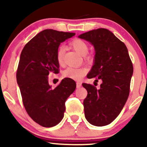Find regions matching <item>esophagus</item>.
Instances as JSON below:
<instances>
[{
	"label": "esophagus",
	"mask_w": 147,
	"mask_h": 147,
	"mask_svg": "<svg viewBox=\"0 0 147 147\" xmlns=\"http://www.w3.org/2000/svg\"><path fill=\"white\" fill-rule=\"evenodd\" d=\"M82 86V83L79 82H77V88H80Z\"/></svg>",
	"instance_id": "34e87169"
}]
</instances>
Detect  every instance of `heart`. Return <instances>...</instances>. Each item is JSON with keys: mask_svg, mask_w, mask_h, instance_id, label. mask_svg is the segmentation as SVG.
Returning <instances> with one entry per match:
<instances>
[{"mask_svg": "<svg viewBox=\"0 0 147 147\" xmlns=\"http://www.w3.org/2000/svg\"><path fill=\"white\" fill-rule=\"evenodd\" d=\"M70 45L73 48L76 52L82 56H85L88 52V45L85 41L80 38H75L70 42ZM65 47L61 45L59 47L57 52V59L59 65H63V57L65 53ZM87 73V69L84 67L82 68H75V67H69L65 69L63 72V75L67 78L79 80L85 76Z\"/></svg>", "mask_w": 147, "mask_h": 147, "instance_id": "heart-1", "label": "heart"}]
</instances>
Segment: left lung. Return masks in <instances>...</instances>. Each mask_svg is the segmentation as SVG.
Instances as JSON below:
<instances>
[{"label": "left lung", "instance_id": "left-lung-1", "mask_svg": "<svg viewBox=\"0 0 147 147\" xmlns=\"http://www.w3.org/2000/svg\"><path fill=\"white\" fill-rule=\"evenodd\" d=\"M79 38L92 43L95 50L94 65L87 77L102 82L99 89L82 84L88 92L84 100L86 119L92 125H108L119 115L129 97L132 61L125 44L109 30H91Z\"/></svg>", "mask_w": 147, "mask_h": 147}]
</instances>
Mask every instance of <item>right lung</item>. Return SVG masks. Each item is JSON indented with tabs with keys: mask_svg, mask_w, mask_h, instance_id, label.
Returning a JSON list of instances; mask_svg holds the SVG:
<instances>
[{
	"mask_svg": "<svg viewBox=\"0 0 147 147\" xmlns=\"http://www.w3.org/2000/svg\"><path fill=\"white\" fill-rule=\"evenodd\" d=\"M75 33L44 30L22 50L16 80L24 107L32 119L43 127L58 124L64 116L65 102L76 88L73 79L65 78L55 88L49 85L50 72L59 73L57 52L61 43Z\"/></svg>",
	"mask_w": 147,
	"mask_h": 147,
	"instance_id": "obj_1",
	"label": "right lung"
}]
</instances>
